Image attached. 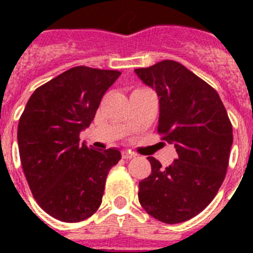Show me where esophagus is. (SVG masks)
I'll return each instance as SVG.
<instances>
[{
    "label": "esophagus",
    "instance_id": "esophagus-1",
    "mask_svg": "<svg viewBox=\"0 0 253 253\" xmlns=\"http://www.w3.org/2000/svg\"><path fill=\"white\" fill-rule=\"evenodd\" d=\"M122 157L124 158V160H131V158L135 157V154H134L133 152H130V151H123L122 152Z\"/></svg>",
    "mask_w": 253,
    "mask_h": 253
}]
</instances>
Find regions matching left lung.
I'll use <instances>...</instances> for the list:
<instances>
[{"label": "left lung", "instance_id": "8db88e82", "mask_svg": "<svg viewBox=\"0 0 253 253\" xmlns=\"http://www.w3.org/2000/svg\"><path fill=\"white\" fill-rule=\"evenodd\" d=\"M135 73L157 92V131L177 152L169 167L148 157L152 173L139 182L138 199L161 222H186L222 186L233 143L232 123L218 92L178 62L162 60Z\"/></svg>", "mask_w": 253, "mask_h": 253}]
</instances>
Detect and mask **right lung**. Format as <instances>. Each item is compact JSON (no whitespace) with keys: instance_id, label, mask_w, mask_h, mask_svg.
<instances>
[{"instance_id":"obj_1","label":"right lung","mask_w":253,"mask_h":253,"mask_svg":"<svg viewBox=\"0 0 253 253\" xmlns=\"http://www.w3.org/2000/svg\"><path fill=\"white\" fill-rule=\"evenodd\" d=\"M119 71L78 66L38 87L17 128L21 166L39 207L60 222L90 218L101 204L118 149L80 144Z\"/></svg>"}]
</instances>
